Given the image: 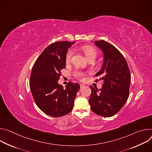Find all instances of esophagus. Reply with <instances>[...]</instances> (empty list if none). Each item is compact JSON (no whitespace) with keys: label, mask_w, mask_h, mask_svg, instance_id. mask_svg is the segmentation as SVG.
<instances>
[{"label":"esophagus","mask_w":152,"mask_h":152,"mask_svg":"<svg viewBox=\"0 0 152 152\" xmlns=\"http://www.w3.org/2000/svg\"><path fill=\"white\" fill-rule=\"evenodd\" d=\"M80 88H83V87H85V85H83V84H80Z\"/></svg>","instance_id":"1"}]
</instances>
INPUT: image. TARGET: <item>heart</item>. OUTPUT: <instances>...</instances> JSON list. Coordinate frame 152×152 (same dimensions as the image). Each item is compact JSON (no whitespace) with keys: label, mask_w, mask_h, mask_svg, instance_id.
Returning <instances> with one entry per match:
<instances>
[{"label":"heart","mask_w":152,"mask_h":152,"mask_svg":"<svg viewBox=\"0 0 152 152\" xmlns=\"http://www.w3.org/2000/svg\"><path fill=\"white\" fill-rule=\"evenodd\" d=\"M81 50H83V52L84 53V54H85L86 57L88 58V59L92 58V57H96L97 53L96 50L92 46H83L81 47ZM73 54V51L72 49H69L68 51H67L66 56V63H68L70 61L72 56ZM74 75L75 77L78 78H83V77L85 75V74L83 72H82L81 71H76L74 72Z\"/></svg>","instance_id":"1"}]
</instances>
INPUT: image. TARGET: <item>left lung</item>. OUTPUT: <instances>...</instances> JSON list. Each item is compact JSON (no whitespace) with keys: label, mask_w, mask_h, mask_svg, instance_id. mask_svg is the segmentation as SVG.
Listing matches in <instances>:
<instances>
[{"label":"left lung","mask_w":152,"mask_h":152,"mask_svg":"<svg viewBox=\"0 0 152 152\" xmlns=\"http://www.w3.org/2000/svg\"><path fill=\"white\" fill-rule=\"evenodd\" d=\"M95 45L104 56L102 68L95 77H102L104 84L99 90L91 86L92 93L89 102L95 113L110 117L119 112L127 102L130 72L125 58L115 46L104 40L95 41Z\"/></svg>","instance_id":"8db88e82"}]
</instances>
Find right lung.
I'll list each match as a JSON object with an SVG mask.
<instances>
[{
	"mask_svg": "<svg viewBox=\"0 0 152 152\" xmlns=\"http://www.w3.org/2000/svg\"><path fill=\"white\" fill-rule=\"evenodd\" d=\"M74 43L63 41L50 44L32 67L29 86L33 98L39 109L50 116L60 117L69 113L80 89L78 83L69 81L63 89L58 83L60 71L66 66L68 48Z\"/></svg>",
	"mask_w": 152,
	"mask_h": 152,
	"instance_id": "add662e5",
	"label": "right lung"
}]
</instances>
